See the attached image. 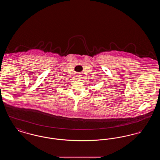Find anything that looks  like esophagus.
<instances>
[{"mask_svg":"<svg viewBox=\"0 0 160 160\" xmlns=\"http://www.w3.org/2000/svg\"><path fill=\"white\" fill-rule=\"evenodd\" d=\"M81 78H82L81 76H80V75H78V76H77V79H78V80H80Z\"/></svg>","mask_w":160,"mask_h":160,"instance_id":"obj_1","label":"esophagus"}]
</instances>
